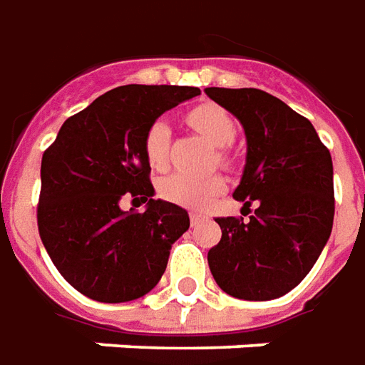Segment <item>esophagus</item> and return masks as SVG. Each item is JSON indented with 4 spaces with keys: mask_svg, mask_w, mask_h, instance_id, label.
Masks as SVG:
<instances>
[{
    "mask_svg": "<svg viewBox=\"0 0 365 365\" xmlns=\"http://www.w3.org/2000/svg\"><path fill=\"white\" fill-rule=\"evenodd\" d=\"M204 216L202 214H196V212H190V224H192V226H198V224H202L204 222Z\"/></svg>",
    "mask_w": 365,
    "mask_h": 365,
    "instance_id": "1",
    "label": "esophagus"
}]
</instances>
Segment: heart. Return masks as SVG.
Here are the masks:
<instances>
[{"label": "heart", "mask_w": 365, "mask_h": 365, "mask_svg": "<svg viewBox=\"0 0 365 365\" xmlns=\"http://www.w3.org/2000/svg\"><path fill=\"white\" fill-rule=\"evenodd\" d=\"M188 123L206 137L212 145L224 149L232 145L236 137V123L230 118V113L216 104H202L190 110L187 115ZM167 149H169V125L165 120L153 121L147 129L143 139V151L147 163L153 169H163L167 163ZM224 188V180L220 177L196 178L182 173H175L163 178L159 185V192L165 200L180 204L187 208H202L210 202L212 196H216Z\"/></svg>", "instance_id": "b5f03b06"}]
</instances>
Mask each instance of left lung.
Instances as JSON below:
<instances>
[{
	"instance_id": "8db88e82",
	"label": "left lung",
	"mask_w": 365,
	"mask_h": 365,
	"mask_svg": "<svg viewBox=\"0 0 365 365\" xmlns=\"http://www.w3.org/2000/svg\"><path fill=\"white\" fill-rule=\"evenodd\" d=\"M245 133V165L234 198L257 204L250 222L216 218L222 240L208 252L224 293L271 301L309 275L334 220L332 157L309 120L255 88H206Z\"/></svg>"
}]
</instances>
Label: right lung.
I'll list each match as a JSON object with an SVG mask.
<instances>
[{
	"label": "right lung",
	"instance_id": "1",
	"mask_svg": "<svg viewBox=\"0 0 365 365\" xmlns=\"http://www.w3.org/2000/svg\"><path fill=\"white\" fill-rule=\"evenodd\" d=\"M198 94L192 86L113 88L64 121L43 155L38 234L61 275L88 299L149 293L190 226L185 208L153 198L143 139L167 110ZM125 194L147 200L146 212L121 211Z\"/></svg>",
	"mask_w": 365,
	"mask_h": 365
}]
</instances>
